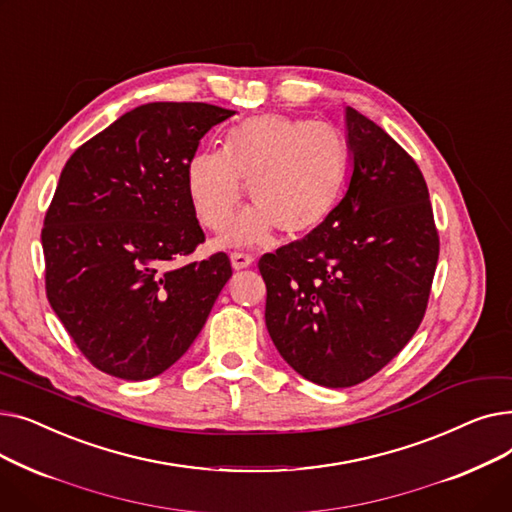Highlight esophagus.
<instances>
[{
	"label": "esophagus",
	"instance_id": "obj_1",
	"mask_svg": "<svg viewBox=\"0 0 512 512\" xmlns=\"http://www.w3.org/2000/svg\"><path fill=\"white\" fill-rule=\"evenodd\" d=\"M230 261H232L234 270H245V267L253 265L255 259H253V255H247V253H232Z\"/></svg>",
	"mask_w": 512,
	"mask_h": 512
}]
</instances>
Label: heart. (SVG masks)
<instances>
[{"mask_svg": "<svg viewBox=\"0 0 512 512\" xmlns=\"http://www.w3.org/2000/svg\"><path fill=\"white\" fill-rule=\"evenodd\" d=\"M348 168L342 134L305 118L261 114L234 126L222 151L188 161L186 188L203 226L222 230L242 199L253 203L222 245H259L278 228L286 238L317 230L332 213Z\"/></svg>", "mask_w": 512, "mask_h": 512, "instance_id": "heart-1", "label": "heart"}]
</instances>
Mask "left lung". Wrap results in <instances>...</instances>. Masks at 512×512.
<instances>
[{"mask_svg": "<svg viewBox=\"0 0 512 512\" xmlns=\"http://www.w3.org/2000/svg\"><path fill=\"white\" fill-rule=\"evenodd\" d=\"M351 178L328 220L259 259L282 359L326 388L365 382L417 332L440 253L427 184L386 130L344 110Z\"/></svg>", "mask_w": 512, "mask_h": 512, "instance_id": "obj_1", "label": "left lung"}]
</instances>
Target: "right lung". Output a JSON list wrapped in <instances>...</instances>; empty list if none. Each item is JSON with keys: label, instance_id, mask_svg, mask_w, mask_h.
<instances>
[{"label": "right lung", "instance_id": "1", "mask_svg": "<svg viewBox=\"0 0 512 512\" xmlns=\"http://www.w3.org/2000/svg\"><path fill=\"white\" fill-rule=\"evenodd\" d=\"M234 114L209 103H145L66 161L41 232L45 290L103 373L130 382L164 373L230 280L226 253L182 261L205 240L188 161L205 132Z\"/></svg>", "mask_w": 512, "mask_h": 512}]
</instances>
